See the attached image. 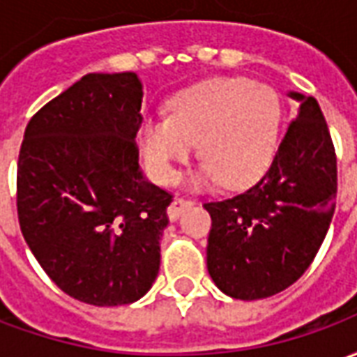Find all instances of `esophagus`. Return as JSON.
<instances>
[{"mask_svg":"<svg viewBox=\"0 0 357 357\" xmlns=\"http://www.w3.org/2000/svg\"><path fill=\"white\" fill-rule=\"evenodd\" d=\"M191 204H193L191 201L181 199V197H176V199L170 202V206H168V218H170V222H176V220L181 216V212L189 208Z\"/></svg>","mask_w":357,"mask_h":357,"instance_id":"34e87169","label":"esophagus"}]
</instances>
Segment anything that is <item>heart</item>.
Here are the masks:
<instances>
[{"label": "heart", "instance_id": "heart-1", "mask_svg": "<svg viewBox=\"0 0 357 357\" xmlns=\"http://www.w3.org/2000/svg\"><path fill=\"white\" fill-rule=\"evenodd\" d=\"M283 102L275 89L248 78H216L183 89L170 101V116H145L139 147L160 183L178 179V166L191 156L195 141L204 156L191 183L250 185L275 155Z\"/></svg>", "mask_w": 357, "mask_h": 357}]
</instances>
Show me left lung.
<instances>
[{
  "label": "left lung",
  "mask_w": 357,
  "mask_h": 357,
  "mask_svg": "<svg viewBox=\"0 0 357 357\" xmlns=\"http://www.w3.org/2000/svg\"><path fill=\"white\" fill-rule=\"evenodd\" d=\"M298 102L269 170L245 193L206 202L212 218L206 268L227 296L260 300L284 291L314 262L329 231L337 156L319 102Z\"/></svg>",
  "instance_id": "left-lung-1"
}]
</instances>
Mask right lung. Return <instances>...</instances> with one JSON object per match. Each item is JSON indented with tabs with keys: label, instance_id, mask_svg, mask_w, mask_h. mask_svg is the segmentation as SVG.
Instances as JSON below:
<instances>
[{
	"label": "right lung",
	"instance_id": "1",
	"mask_svg": "<svg viewBox=\"0 0 357 357\" xmlns=\"http://www.w3.org/2000/svg\"><path fill=\"white\" fill-rule=\"evenodd\" d=\"M143 84L86 74L28 122L17 170L26 245L61 291L91 306L145 296L160 268L172 197L137 162Z\"/></svg>",
	"mask_w": 357,
	"mask_h": 357
}]
</instances>
